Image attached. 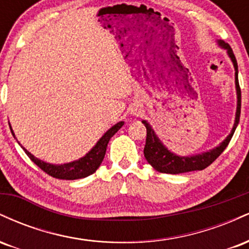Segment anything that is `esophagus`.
I'll use <instances>...</instances> for the list:
<instances>
[{
    "label": "esophagus",
    "instance_id": "obj_1",
    "mask_svg": "<svg viewBox=\"0 0 249 249\" xmlns=\"http://www.w3.org/2000/svg\"><path fill=\"white\" fill-rule=\"evenodd\" d=\"M130 113L134 117H141L142 113H144V108H142V105L139 104V103H134V104L131 105Z\"/></svg>",
    "mask_w": 249,
    "mask_h": 249
}]
</instances>
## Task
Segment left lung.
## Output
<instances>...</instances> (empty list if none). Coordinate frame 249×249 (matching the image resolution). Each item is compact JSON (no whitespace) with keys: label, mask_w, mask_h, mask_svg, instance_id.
Masks as SVG:
<instances>
[{"label":"left lung","mask_w":249,"mask_h":249,"mask_svg":"<svg viewBox=\"0 0 249 249\" xmlns=\"http://www.w3.org/2000/svg\"><path fill=\"white\" fill-rule=\"evenodd\" d=\"M218 45L221 49L226 50L228 57L233 63L234 70H235V90H236V112L235 119L232 131L221 142L218 146L211 148L202 153L192 154V156H178L173 153L165 146L164 142L160 141L157 133L154 132L150 123L146 121H142V124L146 127V144L144 147V156L146 158L148 164L152 166L154 170L161 173H170V174H178L191 172V171H201L206 168L208 165H211L216 158L224 152V150L227 147L228 142L232 139L234 131L238 126L240 121V112H241V90L239 87V78H238V63H236L235 56H234L232 48L225 43L224 41H216Z\"/></svg>","instance_id":"obj_1"}]
</instances>
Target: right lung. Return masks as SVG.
Returning <instances> with one entry per match:
<instances>
[{"label": "right lung", "mask_w": 249, "mask_h": 249, "mask_svg": "<svg viewBox=\"0 0 249 249\" xmlns=\"http://www.w3.org/2000/svg\"><path fill=\"white\" fill-rule=\"evenodd\" d=\"M123 125H124V122H118L117 124L111 126L108 130L105 132L103 136L99 138V141L96 142V145L91 148L89 152L85 154L82 158L77 159V160L65 162V164H50V162H47L44 160H41V159L36 158L34 154H31L27 148H23L24 152L27 153V156L33 160L35 164L38 166L41 170L44 171L45 173H48L49 176L53 177V178L57 179H63V180H76L85 178V177L90 176V174L95 173L97 168L101 166L103 159H104L105 152H107V147L108 142H110L111 137L115 134L117 131L121 128ZM10 131L13 133L14 138L16 139L15 133H14L13 128H11V125L9 124ZM17 141V139H16Z\"/></svg>", "instance_id": "right-lung-1"}]
</instances>
